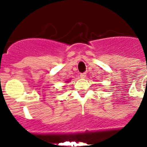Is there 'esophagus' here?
<instances>
[{"instance_id": "obj_1", "label": "esophagus", "mask_w": 147, "mask_h": 147, "mask_svg": "<svg viewBox=\"0 0 147 147\" xmlns=\"http://www.w3.org/2000/svg\"><path fill=\"white\" fill-rule=\"evenodd\" d=\"M86 76H87L86 73H82V74H80V77L83 78V79L86 77Z\"/></svg>"}]
</instances>
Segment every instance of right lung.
I'll list each match as a JSON object with an SVG mask.
<instances>
[{
    "label": "right lung",
    "instance_id": "obj_1",
    "mask_svg": "<svg viewBox=\"0 0 147 147\" xmlns=\"http://www.w3.org/2000/svg\"><path fill=\"white\" fill-rule=\"evenodd\" d=\"M70 80H67V81H66V82H69Z\"/></svg>",
    "mask_w": 147,
    "mask_h": 147
}]
</instances>
